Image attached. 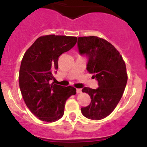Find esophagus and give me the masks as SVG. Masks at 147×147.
Returning <instances> with one entry per match:
<instances>
[{
	"label": "esophagus",
	"mask_w": 147,
	"mask_h": 147,
	"mask_svg": "<svg viewBox=\"0 0 147 147\" xmlns=\"http://www.w3.org/2000/svg\"><path fill=\"white\" fill-rule=\"evenodd\" d=\"M76 92L78 94H80V93L82 92V89H77Z\"/></svg>",
	"instance_id": "1"
}]
</instances>
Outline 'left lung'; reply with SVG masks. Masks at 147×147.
<instances>
[{"instance_id": "obj_1", "label": "left lung", "mask_w": 147, "mask_h": 147, "mask_svg": "<svg viewBox=\"0 0 147 147\" xmlns=\"http://www.w3.org/2000/svg\"><path fill=\"white\" fill-rule=\"evenodd\" d=\"M78 47L81 55L88 57L87 70L93 74L99 85L95 90L82 89L91 102L81 112L88 119H104L113 112L124 93L127 82L125 63L112 44L97 36L80 37Z\"/></svg>"}]
</instances>
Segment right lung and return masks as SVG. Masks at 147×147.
<instances>
[{"instance_id": "1", "label": "right lung", "mask_w": 147, "mask_h": 147, "mask_svg": "<svg viewBox=\"0 0 147 147\" xmlns=\"http://www.w3.org/2000/svg\"><path fill=\"white\" fill-rule=\"evenodd\" d=\"M76 37L49 35L34 42L23 55L19 86L25 103L35 117L53 122L64 115L66 100L76 94L71 86L50 84L58 68V57L77 42Z\"/></svg>"}]
</instances>
